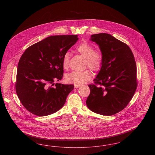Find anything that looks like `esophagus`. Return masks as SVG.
I'll return each mask as SVG.
<instances>
[{"label": "esophagus", "instance_id": "obj_1", "mask_svg": "<svg viewBox=\"0 0 155 155\" xmlns=\"http://www.w3.org/2000/svg\"><path fill=\"white\" fill-rule=\"evenodd\" d=\"M81 87L80 85H77V84H75V85H74V87H75V88H79V87Z\"/></svg>", "mask_w": 155, "mask_h": 155}]
</instances>
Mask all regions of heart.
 Wrapping results in <instances>:
<instances>
[{
  "mask_svg": "<svg viewBox=\"0 0 155 155\" xmlns=\"http://www.w3.org/2000/svg\"><path fill=\"white\" fill-rule=\"evenodd\" d=\"M76 51L85 58V65L94 71H99L103 64L102 55L95 52V48L87 42H82L76 48ZM70 53L66 52L63 56L62 66L64 69H67L69 66ZM92 76V73L89 70L83 71H74L66 75V80L70 83L77 85L85 84L89 81Z\"/></svg>",
  "mask_w": 155,
  "mask_h": 155,
  "instance_id": "heart-1",
  "label": "heart"
}]
</instances>
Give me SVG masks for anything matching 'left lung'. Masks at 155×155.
I'll return each instance as SVG.
<instances>
[{
    "mask_svg": "<svg viewBox=\"0 0 155 155\" xmlns=\"http://www.w3.org/2000/svg\"><path fill=\"white\" fill-rule=\"evenodd\" d=\"M90 40L99 46L103 64L94 80L96 84L88 85L86 104L94 113L111 116L123 110L135 94L136 63L129 46L109 34L92 35Z\"/></svg>",
    "mask_w": 155,
    "mask_h": 155,
    "instance_id": "1",
    "label": "left lung"
}]
</instances>
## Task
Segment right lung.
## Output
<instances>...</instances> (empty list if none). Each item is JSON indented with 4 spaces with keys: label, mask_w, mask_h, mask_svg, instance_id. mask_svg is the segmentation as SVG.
Instances as JSON below:
<instances>
[{
    "label": "right lung",
    "mask_w": 155,
    "mask_h": 155,
    "mask_svg": "<svg viewBox=\"0 0 155 155\" xmlns=\"http://www.w3.org/2000/svg\"><path fill=\"white\" fill-rule=\"evenodd\" d=\"M78 40L77 35L47 37L22 54L17 66L15 89L22 105L31 113L45 116L64 106L74 85H52L62 79L63 56Z\"/></svg>",
    "instance_id": "obj_1"
}]
</instances>
